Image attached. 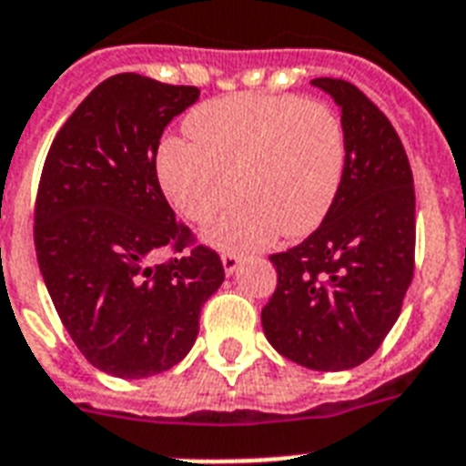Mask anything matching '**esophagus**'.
I'll return each instance as SVG.
<instances>
[{"label":"esophagus","instance_id":"1","mask_svg":"<svg viewBox=\"0 0 466 466\" xmlns=\"http://www.w3.org/2000/svg\"><path fill=\"white\" fill-rule=\"evenodd\" d=\"M221 261H224V271L228 276L236 274L238 267H240V257L233 255V252H224V255H221Z\"/></svg>","mask_w":466,"mask_h":466}]
</instances>
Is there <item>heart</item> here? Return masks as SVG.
I'll list each match as a JSON object with an SVG mask.
<instances>
[{"label": "heart", "instance_id": "1", "mask_svg": "<svg viewBox=\"0 0 466 466\" xmlns=\"http://www.w3.org/2000/svg\"><path fill=\"white\" fill-rule=\"evenodd\" d=\"M192 142L168 137L157 173L168 202L207 224L221 249H255L276 233L298 238L317 228L336 202L348 161L343 121L324 102L298 95L242 92L211 99L186 121Z\"/></svg>", "mask_w": 466, "mask_h": 466}]
</instances>
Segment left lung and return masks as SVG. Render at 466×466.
Listing matches in <instances>:
<instances>
[{
    "mask_svg": "<svg viewBox=\"0 0 466 466\" xmlns=\"http://www.w3.org/2000/svg\"><path fill=\"white\" fill-rule=\"evenodd\" d=\"M340 106L345 176L307 240L271 255L279 283L261 326L280 355L314 371L367 362L398 321L414 276V180L386 114L348 80L314 78Z\"/></svg>",
    "mask_w": 466,
    "mask_h": 466,
    "instance_id": "8db88e82",
    "label": "left lung"
}]
</instances>
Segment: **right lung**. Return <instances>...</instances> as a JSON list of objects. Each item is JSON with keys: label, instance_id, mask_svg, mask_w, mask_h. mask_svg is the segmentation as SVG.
Instances as JSON below:
<instances>
[{"label": "right lung", "instance_id": "add662e5", "mask_svg": "<svg viewBox=\"0 0 466 466\" xmlns=\"http://www.w3.org/2000/svg\"><path fill=\"white\" fill-rule=\"evenodd\" d=\"M198 87L118 73L54 137L35 202V252L61 324L92 367L145 379L195 345L199 311L224 283L214 249L192 245L157 178V149ZM177 252L155 265L159 248Z\"/></svg>", "mask_w": 466, "mask_h": 466}]
</instances>
